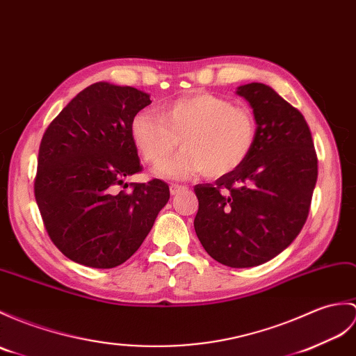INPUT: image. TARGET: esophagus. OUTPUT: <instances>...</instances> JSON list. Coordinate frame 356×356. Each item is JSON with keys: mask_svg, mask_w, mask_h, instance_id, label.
<instances>
[{"mask_svg": "<svg viewBox=\"0 0 356 356\" xmlns=\"http://www.w3.org/2000/svg\"><path fill=\"white\" fill-rule=\"evenodd\" d=\"M185 189H186V186H184V185H176V184L170 185L171 195H177L180 191H185Z\"/></svg>", "mask_w": 356, "mask_h": 356, "instance_id": "34e87169", "label": "esophagus"}]
</instances>
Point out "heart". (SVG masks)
Wrapping results in <instances>:
<instances>
[{
  "mask_svg": "<svg viewBox=\"0 0 356 356\" xmlns=\"http://www.w3.org/2000/svg\"><path fill=\"white\" fill-rule=\"evenodd\" d=\"M130 134L143 159L153 165L167 161L180 139L184 152L159 165L156 176L186 180L206 172L208 177H222L249 158L256 124L244 107L209 92H197L162 104L159 117L152 111L138 112Z\"/></svg>",
  "mask_w": 356,
  "mask_h": 356,
  "instance_id": "obj_1",
  "label": "heart"
}]
</instances>
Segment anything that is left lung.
<instances>
[{
    "label": "left lung",
    "mask_w": 356,
    "mask_h": 356,
    "mask_svg": "<svg viewBox=\"0 0 356 356\" xmlns=\"http://www.w3.org/2000/svg\"><path fill=\"white\" fill-rule=\"evenodd\" d=\"M236 94L253 109L254 145L238 170L194 186V229L213 259L247 268L273 259L300 234L318 165L303 115L275 89L249 83Z\"/></svg>",
    "instance_id": "left-lung-1"
}]
</instances>
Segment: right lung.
I'll list each match as a JSON object with an SVG mask.
<instances>
[{
  "label": "right lung",
  "mask_w": 356,
  "mask_h": 356,
  "mask_svg": "<svg viewBox=\"0 0 356 356\" xmlns=\"http://www.w3.org/2000/svg\"><path fill=\"white\" fill-rule=\"evenodd\" d=\"M130 86L98 81L81 90L51 121L40 140L35 198L48 236L66 258L92 268L126 262L167 204L170 188L143 171L130 124L150 104Z\"/></svg>",
  "instance_id": "add662e5"
}]
</instances>
